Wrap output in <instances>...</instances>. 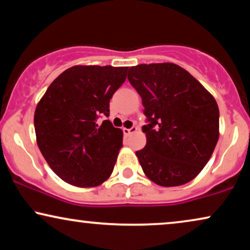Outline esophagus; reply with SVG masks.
Listing matches in <instances>:
<instances>
[{
  "instance_id": "1",
  "label": "esophagus",
  "mask_w": 250,
  "mask_h": 250,
  "mask_svg": "<svg viewBox=\"0 0 250 250\" xmlns=\"http://www.w3.org/2000/svg\"><path fill=\"white\" fill-rule=\"evenodd\" d=\"M138 131V128L136 127V125H132L131 128H123V132H125V136H129V135H131V134H135V132H137Z\"/></svg>"
}]
</instances>
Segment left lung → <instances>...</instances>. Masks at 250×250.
Listing matches in <instances>:
<instances>
[{"mask_svg":"<svg viewBox=\"0 0 250 250\" xmlns=\"http://www.w3.org/2000/svg\"><path fill=\"white\" fill-rule=\"evenodd\" d=\"M128 80L142 97L148 125L136 152L143 171L165 188L191 182L207 165L219 137L215 98L186 69L172 62L141 64Z\"/></svg>","mask_w":250,"mask_h":250,"instance_id":"8db88e82","label":"left lung"}]
</instances>
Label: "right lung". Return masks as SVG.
<instances>
[{
	"instance_id": "1",
	"label": "right lung",
	"mask_w": 250,
	"mask_h": 250,
	"mask_svg": "<svg viewBox=\"0 0 250 250\" xmlns=\"http://www.w3.org/2000/svg\"><path fill=\"white\" fill-rule=\"evenodd\" d=\"M128 67L82 66L55 79L36 106V142L49 167L78 188H95L111 176L123 132L99 115H109V99L127 79Z\"/></svg>"
}]
</instances>
